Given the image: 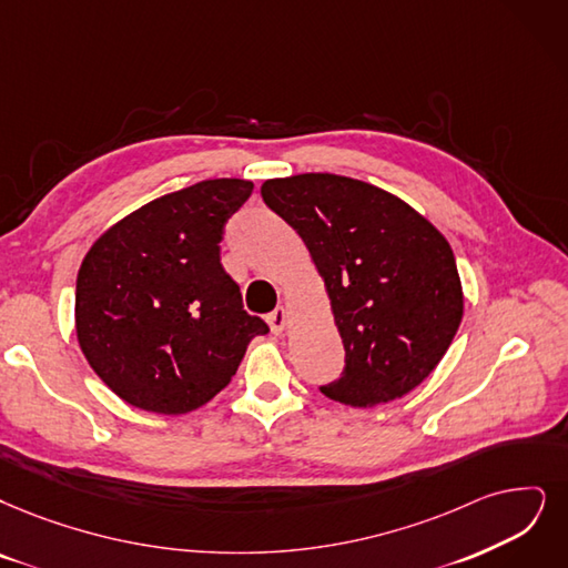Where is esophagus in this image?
<instances>
[{"label":"esophagus","instance_id":"obj_1","mask_svg":"<svg viewBox=\"0 0 568 568\" xmlns=\"http://www.w3.org/2000/svg\"><path fill=\"white\" fill-rule=\"evenodd\" d=\"M267 324H270L272 333H277V335L284 333V328H286V324H288V310L282 305V307H277L272 314H267Z\"/></svg>","mask_w":568,"mask_h":568}]
</instances>
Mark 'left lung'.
I'll return each mask as SVG.
<instances>
[{
	"instance_id": "left-lung-1",
	"label": "left lung",
	"mask_w": 568,
	"mask_h": 568,
	"mask_svg": "<svg viewBox=\"0 0 568 568\" xmlns=\"http://www.w3.org/2000/svg\"><path fill=\"white\" fill-rule=\"evenodd\" d=\"M261 195L305 242L343 337V377L322 392L375 407L419 387L464 316L445 235L394 193L339 174L267 179Z\"/></svg>"
}]
</instances>
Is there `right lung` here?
<instances>
[{"mask_svg": "<svg viewBox=\"0 0 568 568\" xmlns=\"http://www.w3.org/2000/svg\"><path fill=\"white\" fill-rule=\"evenodd\" d=\"M254 184L207 179L155 197L93 242L77 277L74 322L90 368L125 403L186 415L237 373L256 335L221 265L223 225Z\"/></svg>", "mask_w": 568, "mask_h": 568, "instance_id": "add662e5", "label": "right lung"}]
</instances>
